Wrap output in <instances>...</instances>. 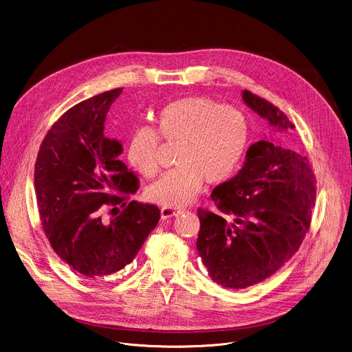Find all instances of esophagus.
Wrapping results in <instances>:
<instances>
[{
  "label": "esophagus",
  "instance_id": "34e87169",
  "mask_svg": "<svg viewBox=\"0 0 352 352\" xmlns=\"http://www.w3.org/2000/svg\"><path fill=\"white\" fill-rule=\"evenodd\" d=\"M179 212H181V210L174 208V207H163V208L160 210V216H162V219L164 220V219H168V217L177 216Z\"/></svg>",
  "mask_w": 352,
  "mask_h": 352
}]
</instances>
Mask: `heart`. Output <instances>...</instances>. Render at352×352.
Instances as JSON below:
<instances>
[{
  "instance_id": "heart-1",
  "label": "heart",
  "mask_w": 352,
  "mask_h": 352,
  "mask_svg": "<svg viewBox=\"0 0 352 352\" xmlns=\"http://www.w3.org/2000/svg\"><path fill=\"white\" fill-rule=\"evenodd\" d=\"M162 139L178 142L175 168L164 173L146 190V199L164 207L190 204L207 184H220L238 168L249 129L232 107L203 96H188L164 106L156 117ZM149 126H136L126 142L129 164L141 175L157 171L159 138Z\"/></svg>"
}]
</instances>
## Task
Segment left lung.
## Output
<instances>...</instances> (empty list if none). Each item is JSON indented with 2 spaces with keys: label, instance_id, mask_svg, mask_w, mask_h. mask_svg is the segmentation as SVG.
Returning a JSON list of instances; mask_svg holds the SVG:
<instances>
[{
  "label": "left lung",
  "instance_id": "1",
  "mask_svg": "<svg viewBox=\"0 0 352 352\" xmlns=\"http://www.w3.org/2000/svg\"><path fill=\"white\" fill-rule=\"evenodd\" d=\"M272 133L295 126L268 100L242 91ZM217 211L199 210L197 252L212 280L239 289L272 276L299 249L310 227L316 182L306 156L272 138L252 144L230 181L212 190Z\"/></svg>",
  "mask_w": 352,
  "mask_h": 352
}]
</instances>
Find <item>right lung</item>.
I'll return each instance as SVG.
<instances>
[{"mask_svg":"<svg viewBox=\"0 0 352 352\" xmlns=\"http://www.w3.org/2000/svg\"><path fill=\"white\" fill-rule=\"evenodd\" d=\"M121 92L116 88L69 109L47 132L35 163L45 234L57 256L88 280L131 264L160 219L155 206L126 203L139 182L118 157L121 142L104 135L107 111ZM118 205L127 208L104 221L102 211Z\"/></svg>","mask_w":352,"mask_h":352,"instance_id":"add662e5","label":"right lung"}]
</instances>
